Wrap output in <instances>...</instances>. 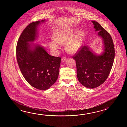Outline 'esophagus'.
Here are the masks:
<instances>
[{
	"instance_id": "34e87169",
	"label": "esophagus",
	"mask_w": 127,
	"mask_h": 127,
	"mask_svg": "<svg viewBox=\"0 0 127 127\" xmlns=\"http://www.w3.org/2000/svg\"><path fill=\"white\" fill-rule=\"evenodd\" d=\"M66 60H67V59H66V58H65V57L63 58L62 59V60H61V61H62V62H65V61H66Z\"/></svg>"
}]
</instances>
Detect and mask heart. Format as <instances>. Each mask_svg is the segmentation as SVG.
<instances>
[{
    "label": "heart",
    "instance_id": "b5f03b06",
    "mask_svg": "<svg viewBox=\"0 0 127 127\" xmlns=\"http://www.w3.org/2000/svg\"><path fill=\"white\" fill-rule=\"evenodd\" d=\"M77 30V27H66L56 30L54 33V40L49 43L50 48L53 51L57 52L60 49V44L66 42V51L71 54H76L83 46L85 36L84 30Z\"/></svg>",
    "mask_w": 127,
    "mask_h": 127
}]
</instances>
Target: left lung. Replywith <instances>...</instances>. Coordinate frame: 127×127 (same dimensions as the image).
Returning a JSON list of instances; mask_svg holds the SVG:
<instances>
[{
  "instance_id": "obj_1",
  "label": "left lung",
  "mask_w": 127,
  "mask_h": 127,
  "mask_svg": "<svg viewBox=\"0 0 127 127\" xmlns=\"http://www.w3.org/2000/svg\"><path fill=\"white\" fill-rule=\"evenodd\" d=\"M95 32L103 40V51L95 54L88 46H84L73 57L76 61L78 81L83 86L94 89L103 84L110 72L115 51L113 41L109 33L97 22L92 21Z\"/></svg>"
}]
</instances>
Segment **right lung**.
Wrapping results in <instances>:
<instances>
[{
	"instance_id": "right-lung-1",
	"label": "right lung",
	"mask_w": 127,
	"mask_h": 127,
	"mask_svg": "<svg viewBox=\"0 0 127 127\" xmlns=\"http://www.w3.org/2000/svg\"><path fill=\"white\" fill-rule=\"evenodd\" d=\"M46 20L33 22L24 30L16 47L17 62L26 80L37 89L46 90L58 79L61 58L51 56L43 46L32 43L38 37V27Z\"/></svg>"
}]
</instances>
